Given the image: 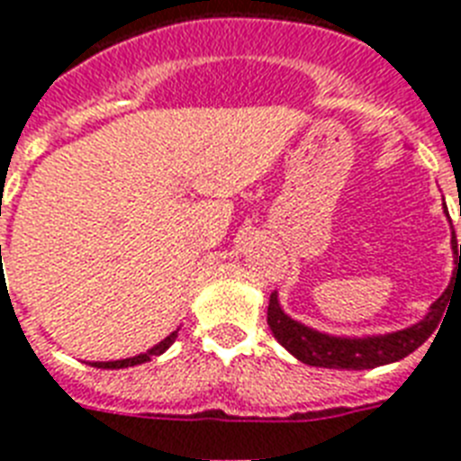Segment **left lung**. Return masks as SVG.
Wrapping results in <instances>:
<instances>
[{
	"instance_id": "8db88e82",
	"label": "left lung",
	"mask_w": 461,
	"mask_h": 461,
	"mask_svg": "<svg viewBox=\"0 0 461 461\" xmlns=\"http://www.w3.org/2000/svg\"><path fill=\"white\" fill-rule=\"evenodd\" d=\"M447 213V209H445ZM452 254H455V274L452 281H461V245L452 238ZM452 281L440 297L430 304L429 314L410 329L393 330L385 335H364V338H349V335H329L314 330L304 323L290 319L281 309L278 293H271L268 300V329L274 338L288 349L290 355L297 357L302 364L309 366H323V369H348L364 371L376 369L383 364H393L411 355L414 349L421 348L429 340V335L438 329V321L447 304V293Z\"/></svg>"
}]
</instances>
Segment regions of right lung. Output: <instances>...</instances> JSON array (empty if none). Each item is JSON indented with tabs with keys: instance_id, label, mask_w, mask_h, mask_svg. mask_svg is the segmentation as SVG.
Returning <instances> with one entry per match:
<instances>
[{
	"instance_id": "right-lung-1",
	"label": "right lung",
	"mask_w": 461,
	"mask_h": 461,
	"mask_svg": "<svg viewBox=\"0 0 461 461\" xmlns=\"http://www.w3.org/2000/svg\"><path fill=\"white\" fill-rule=\"evenodd\" d=\"M176 338H178V330H173V333L168 335V338H164L159 345H154L152 349H147V352H142V355L128 357V359H119V362H92V366H97V369H126V366H135V364H145L149 362L152 357L164 355L173 342H176Z\"/></svg>"
}]
</instances>
